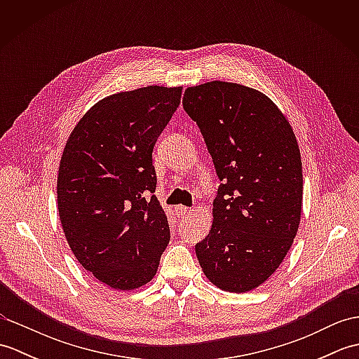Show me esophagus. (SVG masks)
I'll list each match as a JSON object with an SVG mask.
<instances>
[{
  "label": "esophagus",
  "mask_w": 359,
  "mask_h": 359,
  "mask_svg": "<svg viewBox=\"0 0 359 359\" xmlns=\"http://www.w3.org/2000/svg\"><path fill=\"white\" fill-rule=\"evenodd\" d=\"M189 211H191V208H188V207H182V205H180V207L175 208V212H177V216H179V217H184L185 215H188Z\"/></svg>",
  "instance_id": "esophagus-1"
}]
</instances>
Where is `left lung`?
Returning <instances> with one entry per match:
<instances>
[{
  "mask_svg": "<svg viewBox=\"0 0 359 359\" xmlns=\"http://www.w3.org/2000/svg\"><path fill=\"white\" fill-rule=\"evenodd\" d=\"M184 109L207 143L219 179L212 225L196 256L212 285L247 293L284 261L301 222L302 162L287 117L261 90L208 81Z\"/></svg>",
  "mask_w": 359,
  "mask_h": 359,
  "instance_id": "8db88e82",
  "label": "left lung"
}]
</instances>
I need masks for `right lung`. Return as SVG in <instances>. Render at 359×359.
Wrapping results in <instances>:
<instances>
[{"instance_id":"add662e5","label":"right lung","mask_w":359,"mask_h":359,"mask_svg":"<svg viewBox=\"0 0 359 359\" xmlns=\"http://www.w3.org/2000/svg\"><path fill=\"white\" fill-rule=\"evenodd\" d=\"M182 86H147L102 98L67 139L57 179L62 226L85 270L116 290L156 276L170 225L154 194L152 149Z\"/></svg>"}]
</instances>
